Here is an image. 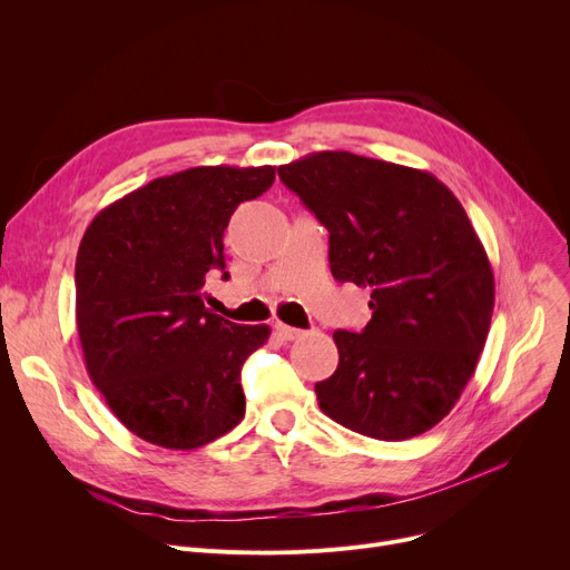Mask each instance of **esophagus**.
I'll return each instance as SVG.
<instances>
[{
  "label": "esophagus",
  "mask_w": 570,
  "mask_h": 570,
  "mask_svg": "<svg viewBox=\"0 0 570 570\" xmlns=\"http://www.w3.org/2000/svg\"><path fill=\"white\" fill-rule=\"evenodd\" d=\"M275 335L284 342H293V340L303 337V331H297V327H291L286 323H275Z\"/></svg>",
  "instance_id": "34e87169"
}]
</instances>
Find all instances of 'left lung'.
Segmentation results:
<instances>
[{
	"instance_id": "obj_1",
	"label": "left lung",
	"mask_w": 570,
	"mask_h": 570,
	"mask_svg": "<svg viewBox=\"0 0 570 570\" xmlns=\"http://www.w3.org/2000/svg\"><path fill=\"white\" fill-rule=\"evenodd\" d=\"M331 233L337 282L372 288L361 333L335 331V374L314 385L335 423L404 441L451 413L475 372L494 275L462 203L428 173L351 153L277 168Z\"/></svg>"
}]
</instances>
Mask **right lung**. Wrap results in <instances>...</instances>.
Segmentation results:
<instances>
[{
  "label": "right lung",
  "mask_w": 570,
  "mask_h": 570,
  "mask_svg": "<svg viewBox=\"0 0 570 570\" xmlns=\"http://www.w3.org/2000/svg\"><path fill=\"white\" fill-rule=\"evenodd\" d=\"M273 183L275 166H196L153 179L87 226L76 258L85 367L142 441L194 451L245 417L239 370L269 327L213 314L203 286L224 273L235 207Z\"/></svg>",
  "instance_id": "right-lung-1"
}]
</instances>
